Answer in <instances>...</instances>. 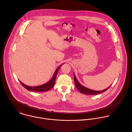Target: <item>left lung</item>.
<instances>
[{
	"mask_svg": "<svg viewBox=\"0 0 132 132\" xmlns=\"http://www.w3.org/2000/svg\"><path fill=\"white\" fill-rule=\"evenodd\" d=\"M74 81H75V86L76 88H77V89L82 94H84L86 95H97V94H101L104 92H105L109 88L111 87V85L110 87H109L108 88H106L105 89H103L102 90H94L93 89H90L89 88H87L85 87L84 86H82L79 82L77 80L75 75L74 74Z\"/></svg>",
	"mask_w": 132,
	"mask_h": 132,
	"instance_id": "obj_1",
	"label": "left lung"
}]
</instances>
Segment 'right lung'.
Returning <instances> with one entry per match:
<instances>
[{
	"mask_svg": "<svg viewBox=\"0 0 132 132\" xmlns=\"http://www.w3.org/2000/svg\"><path fill=\"white\" fill-rule=\"evenodd\" d=\"M60 65L55 71L54 75L53 76V77L52 78V79L48 81V82H47L46 84H44L43 85L41 86H36V87H30V86H28L24 84H23L22 82H21V81H20V82L21 83V84L22 85V86L24 88H26L27 89H28V90L30 91H34V92H45L47 90H50V89H51L52 88H53V87L55 85V80H56V77L57 74V73L60 69V68L61 67V66L62 65Z\"/></svg>",
	"mask_w": 132,
	"mask_h": 132,
	"instance_id": "add662e5",
	"label": "right lung"
}]
</instances>
